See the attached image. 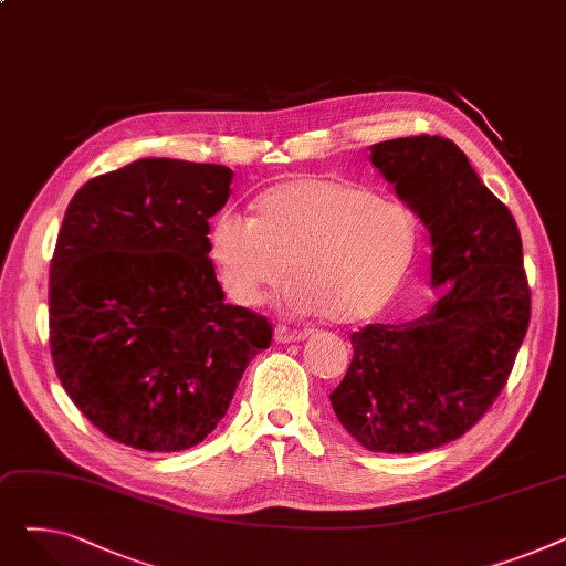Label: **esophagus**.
<instances>
[{"label":"esophagus","mask_w":566,"mask_h":566,"mask_svg":"<svg viewBox=\"0 0 566 566\" xmlns=\"http://www.w3.org/2000/svg\"><path fill=\"white\" fill-rule=\"evenodd\" d=\"M307 337V331H291L286 325H277L275 328V339L280 344H289V342H301Z\"/></svg>","instance_id":"34e87169"}]
</instances>
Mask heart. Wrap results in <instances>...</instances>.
<instances>
[{
	"label": "heart",
	"mask_w": 566,
	"mask_h": 566,
	"mask_svg": "<svg viewBox=\"0 0 566 566\" xmlns=\"http://www.w3.org/2000/svg\"><path fill=\"white\" fill-rule=\"evenodd\" d=\"M254 208L256 218L220 213L208 233L220 284L243 307L277 291L291 265L295 310L335 325L365 323L390 305L418 248L406 206L339 178H289Z\"/></svg>",
	"instance_id": "b5f03b06"
}]
</instances>
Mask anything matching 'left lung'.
<instances>
[{
	"mask_svg": "<svg viewBox=\"0 0 566 566\" xmlns=\"http://www.w3.org/2000/svg\"><path fill=\"white\" fill-rule=\"evenodd\" d=\"M371 163L427 224L431 286H446L422 316L350 335L331 403L371 452H429L478 424L507 385L532 310L523 243L452 139L378 142Z\"/></svg>",
	"mask_w": 566,
	"mask_h": 566,
	"instance_id": "left-lung-1",
	"label": "left lung"
}]
</instances>
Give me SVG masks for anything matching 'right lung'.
Segmentation results:
<instances>
[{
	"label": "right lung",
	"instance_id": "right-lung-1",
	"mask_svg": "<svg viewBox=\"0 0 566 566\" xmlns=\"http://www.w3.org/2000/svg\"><path fill=\"white\" fill-rule=\"evenodd\" d=\"M233 171L142 158L86 181L50 261V350L64 390L107 438L178 452L211 433L265 316L224 303L208 259Z\"/></svg>",
	"mask_w": 566,
	"mask_h": 566
}]
</instances>
